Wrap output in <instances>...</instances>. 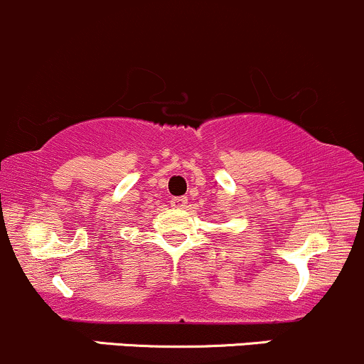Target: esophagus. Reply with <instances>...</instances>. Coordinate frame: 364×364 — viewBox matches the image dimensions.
I'll return each mask as SVG.
<instances>
[{"label": "esophagus", "mask_w": 364, "mask_h": 364, "mask_svg": "<svg viewBox=\"0 0 364 364\" xmlns=\"http://www.w3.org/2000/svg\"><path fill=\"white\" fill-rule=\"evenodd\" d=\"M187 205V198L186 196H178L171 200V207L173 208H183Z\"/></svg>", "instance_id": "obj_1"}]
</instances>
